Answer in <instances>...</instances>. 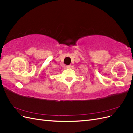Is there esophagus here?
Segmentation results:
<instances>
[{"mask_svg":"<svg viewBox=\"0 0 133 133\" xmlns=\"http://www.w3.org/2000/svg\"><path fill=\"white\" fill-rule=\"evenodd\" d=\"M71 66L70 65H67V66H66V68H71Z\"/></svg>","mask_w":133,"mask_h":133,"instance_id":"obj_1","label":"esophagus"}]
</instances>
